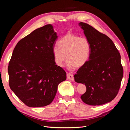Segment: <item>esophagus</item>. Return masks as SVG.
<instances>
[{"label":"esophagus","mask_w":130,"mask_h":130,"mask_svg":"<svg viewBox=\"0 0 130 130\" xmlns=\"http://www.w3.org/2000/svg\"><path fill=\"white\" fill-rule=\"evenodd\" d=\"M67 79L70 81H74V78L73 75L71 73H67Z\"/></svg>","instance_id":"1"}]
</instances>
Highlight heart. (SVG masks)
I'll list each match as a JSON object with an SVG mask.
<instances>
[{
	"instance_id": "heart-1",
	"label": "heart",
	"mask_w": 130,
	"mask_h": 130,
	"mask_svg": "<svg viewBox=\"0 0 130 130\" xmlns=\"http://www.w3.org/2000/svg\"><path fill=\"white\" fill-rule=\"evenodd\" d=\"M58 46L53 50L56 64L62 67L67 59L68 68H78L89 60L91 46L87 38L73 34H67L58 42Z\"/></svg>"
}]
</instances>
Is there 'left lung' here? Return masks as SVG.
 I'll return each mask as SVG.
<instances>
[{"label": "left lung", "instance_id": "1", "mask_svg": "<svg viewBox=\"0 0 130 130\" xmlns=\"http://www.w3.org/2000/svg\"><path fill=\"white\" fill-rule=\"evenodd\" d=\"M78 25L91 46L89 60L74 75L75 81L86 87L81 99L93 106L109 103L118 93L123 76L120 54L106 35L85 23Z\"/></svg>", "mask_w": 130, "mask_h": 130}]
</instances>
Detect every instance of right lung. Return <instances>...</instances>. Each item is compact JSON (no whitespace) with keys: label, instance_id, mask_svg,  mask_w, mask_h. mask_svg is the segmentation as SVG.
<instances>
[{"label":"right lung","instance_id":"add662e5","mask_svg":"<svg viewBox=\"0 0 130 130\" xmlns=\"http://www.w3.org/2000/svg\"><path fill=\"white\" fill-rule=\"evenodd\" d=\"M58 38L52 24L33 31L19 41L8 66L9 86L19 99L31 107L53 101L66 73L57 66L53 50Z\"/></svg>","mask_w":130,"mask_h":130}]
</instances>
